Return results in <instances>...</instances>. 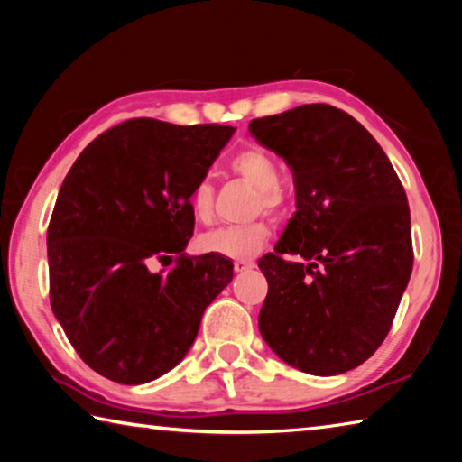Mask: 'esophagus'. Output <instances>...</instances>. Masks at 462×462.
<instances>
[{"mask_svg": "<svg viewBox=\"0 0 462 462\" xmlns=\"http://www.w3.org/2000/svg\"><path fill=\"white\" fill-rule=\"evenodd\" d=\"M250 269H254L253 261H234V271H236V273H245V271H250Z\"/></svg>", "mask_w": 462, "mask_h": 462, "instance_id": "34e87169", "label": "esophagus"}]
</instances>
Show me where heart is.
<instances>
[{
	"mask_svg": "<svg viewBox=\"0 0 462 462\" xmlns=\"http://www.w3.org/2000/svg\"><path fill=\"white\" fill-rule=\"evenodd\" d=\"M232 171L245 181L261 191L264 209H277L283 203V193L279 189V167L261 148H246L232 159ZM191 214L198 222H209L214 212V189L208 179L193 185L189 193ZM269 240V228L263 222L245 226H220L206 232L199 238L201 250L212 254H222L226 259H253L261 253Z\"/></svg>",
	"mask_w": 462,
	"mask_h": 462,
	"instance_id": "obj_1",
	"label": "heart"
}]
</instances>
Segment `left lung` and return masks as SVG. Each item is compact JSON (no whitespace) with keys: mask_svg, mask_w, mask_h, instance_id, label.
Returning a JSON list of instances; mask_svg holds the SVG:
<instances>
[{"mask_svg":"<svg viewBox=\"0 0 462 462\" xmlns=\"http://www.w3.org/2000/svg\"><path fill=\"white\" fill-rule=\"evenodd\" d=\"M248 132L291 169L297 208L259 261L261 336L303 373H346L385 340L411 277L408 198L377 140L338 107L300 106Z\"/></svg>","mask_w":462,"mask_h":462,"instance_id":"1","label":"left lung"}]
</instances>
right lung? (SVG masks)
Masks as SVG:
<instances>
[{
    "label": "right lung",
    "instance_id": "right-lung-1",
    "mask_svg": "<svg viewBox=\"0 0 462 462\" xmlns=\"http://www.w3.org/2000/svg\"><path fill=\"white\" fill-rule=\"evenodd\" d=\"M232 126L136 118L85 148L60 185L46 234L51 306L77 355L122 385L159 379L189 353L201 316L234 277L222 254L185 259L193 185ZM179 254L162 276L152 260Z\"/></svg>",
    "mask_w": 462,
    "mask_h": 462
}]
</instances>
